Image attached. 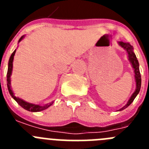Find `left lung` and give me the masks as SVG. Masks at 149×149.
Here are the masks:
<instances>
[{
  "mask_svg": "<svg viewBox=\"0 0 149 149\" xmlns=\"http://www.w3.org/2000/svg\"><path fill=\"white\" fill-rule=\"evenodd\" d=\"M119 45L122 46V48L127 51V54H128L129 60L131 61L132 66L134 69V74H135V80H136V89L135 90L133 95H131V98L129 99L128 102L125 106H124L122 108H121L119 110H122L124 109H125L126 107L129 106L134 101V98H136L138 93H139L140 90V87H141V75H140V72H139V63L136 59V56L135 54L133 51V46L131 45V44L129 42H119Z\"/></svg>",
  "mask_w": 149,
  "mask_h": 149,
  "instance_id": "1",
  "label": "left lung"
}]
</instances>
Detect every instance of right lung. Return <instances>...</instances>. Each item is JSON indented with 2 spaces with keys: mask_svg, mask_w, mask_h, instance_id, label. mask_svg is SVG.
I'll return each instance as SVG.
<instances>
[{
  "mask_svg": "<svg viewBox=\"0 0 149 149\" xmlns=\"http://www.w3.org/2000/svg\"><path fill=\"white\" fill-rule=\"evenodd\" d=\"M24 36H22L19 39V42L23 39ZM15 54V50L13 51V53L12 54L11 56H10V60H9V65H8V71H7V77H6V81H7V87H8V90H9V93H10V95L13 97L15 101H17V103L18 104L20 105L21 107H22L24 109H25V110H28V111H31V112H39V111H42L43 110H45L48 107H49L54 102H51V103L48 104H45L44 106H39V105H36V104H33L28 103V102H26V101H23L22 99L19 98H16L15 95H14V93L12 91L11 89V86H10V76H11L12 74V70H13V59H14V55Z\"/></svg>",
  "mask_w": 149,
  "mask_h": 149,
  "instance_id": "1",
  "label": "right lung"
}]
</instances>
